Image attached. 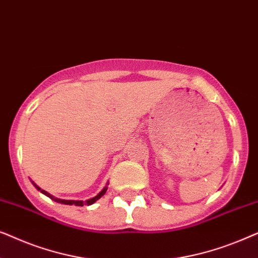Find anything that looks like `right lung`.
<instances>
[{
    "mask_svg": "<svg viewBox=\"0 0 258 258\" xmlns=\"http://www.w3.org/2000/svg\"><path fill=\"white\" fill-rule=\"evenodd\" d=\"M33 184L35 185V188H36L37 190H40V191L42 192V194H44L45 196H48L49 199H51L52 201H55V202H57V203H61V204H67V206H77V207H83V206H90V204H93V203H95L96 202L97 200H100L102 196L104 195L105 194V191H107V189H108V186H104L103 188V190H102V191H100L97 194L96 196L95 197H93V199H90V200H87V201H73V200H61V199H57V197H54L52 195H50V194L49 192H47L45 191V190H43V189H41L40 186L38 185H36L35 184V183L33 182Z\"/></svg>",
    "mask_w": 258,
    "mask_h": 258,
    "instance_id": "obj_1",
    "label": "right lung"
}]
</instances>
